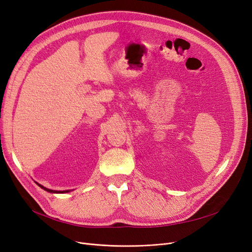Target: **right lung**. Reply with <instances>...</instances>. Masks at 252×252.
I'll return each instance as SVG.
<instances>
[{"mask_svg": "<svg viewBox=\"0 0 252 252\" xmlns=\"http://www.w3.org/2000/svg\"><path fill=\"white\" fill-rule=\"evenodd\" d=\"M38 184V183H37ZM40 187H41L42 189H44V190H46V191H48V192H60V191H56V190H52V189H47V188H45V187H43L42 185H40V184H38ZM62 192H68V191L66 190V191H62Z\"/></svg>", "mask_w": 252, "mask_h": 252, "instance_id": "1", "label": "right lung"}]
</instances>
